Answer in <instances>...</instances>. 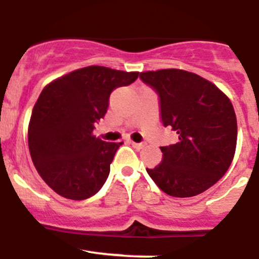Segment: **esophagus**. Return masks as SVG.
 Here are the masks:
<instances>
[{
  "instance_id": "1",
  "label": "esophagus",
  "mask_w": 259,
  "mask_h": 259,
  "mask_svg": "<svg viewBox=\"0 0 259 259\" xmlns=\"http://www.w3.org/2000/svg\"><path fill=\"white\" fill-rule=\"evenodd\" d=\"M130 143H132V146L134 147L135 150H142V148H143L144 147V143H135V142H130Z\"/></svg>"
}]
</instances>
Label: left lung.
Listing matches in <instances>:
<instances>
[{
	"mask_svg": "<svg viewBox=\"0 0 259 259\" xmlns=\"http://www.w3.org/2000/svg\"><path fill=\"white\" fill-rule=\"evenodd\" d=\"M139 77L158 95L162 125L179 139L160 147L161 164L147 173L170 196H196L231 165L237 139L234 107L214 83L191 72L161 69Z\"/></svg>",
	"mask_w": 259,
	"mask_h": 259,
	"instance_id": "8db88e82",
	"label": "left lung"
}]
</instances>
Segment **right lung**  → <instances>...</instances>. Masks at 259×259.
<instances>
[{"mask_svg":"<svg viewBox=\"0 0 259 259\" xmlns=\"http://www.w3.org/2000/svg\"><path fill=\"white\" fill-rule=\"evenodd\" d=\"M138 74L90 66L41 92L29 121L28 146L38 174L58 195L85 200L103 187L122 142L94 137V124L106 115L111 93L133 83Z\"/></svg>","mask_w":259,"mask_h":259,"instance_id":"right-lung-1","label":"right lung"}]
</instances>
